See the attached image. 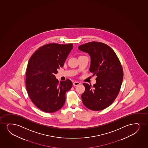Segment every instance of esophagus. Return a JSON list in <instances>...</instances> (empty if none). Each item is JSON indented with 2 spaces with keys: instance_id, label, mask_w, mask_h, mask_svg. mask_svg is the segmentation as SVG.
Masks as SVG:
<instances>
[{
  "instance_id": "obj_1",
  "label": "esophagus",
  "mask_w": 148,
  "mask_h": 148,
  "mask_svg": "<svg viewBox=\"0 0 148 148\" xmlns=\"http://www.w3.org/2000/svg\"><path fill=\"white\" fill-rule=\"evenodd\" d=\"M80 84V83L78 82H73V85L74 86H79Z\"/></svg>"
}]
</instances>
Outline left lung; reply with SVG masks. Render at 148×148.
Returning a JSON list of instances; mask_svg holds the SVG:
<instances>
[{"label":"left lung","mask_w":148,"mask_h":148,"mask_svg":"<svg viewBox=\"0 0 148 148\" xmlns=\"http://www.w3.org/2000/svg\"><path fill=\"white\" fill-rule=\"evenodd\" d=\"M79 49L90 56V71L92 76H97L93 86L83 84L82 103L91 110H104L116 99L122 86L123 73L120 60L110 47L102 42H90L79 46Z\"/></svg>","instance_id":"8db88e82"}]
</instances>
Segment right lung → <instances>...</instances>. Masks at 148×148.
Wrapping results in <instances>:
<instances>
[{
  "instance_id": "add662e5",
  "label": "right lung",
  "mask_w": 148,
  "mask_h": 148,
  "mask_svg": "<svg viewBox=\"0 0 148 148\" xmlns=\"http://www.w3.org/2000/svg\"><path fill=\"white\" fill-rule=\"evenodd\" d=\"M73 47L72 43L47 44L36 51L28 61L26 90L32 102L45 112L61 109L66 101V92L72 87L71 80L59 82L55 75L64 66Z\"/></svg>"
}]
</instances>
